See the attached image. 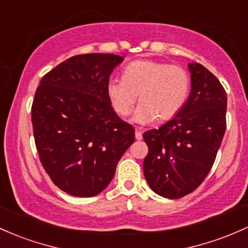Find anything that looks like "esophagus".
Returning a JSON list of instances; mask_svg holds the SVG:
<instances>
[{
	"instance_id": "obj_1",
	"label": "esophagus",
	"mask_w": 248,
	"mask_h": 248,
	"mask_svg": "<svg viewBox=\"0 0 248 248\" xmlns=\"http://www.w3.org/2000/svg\"><path fill=\"white\" fill-rule=\"evenodd\" d=\"M135 139L142 140V130H141V128H135Z\"/></svg>"
}]
</instances>
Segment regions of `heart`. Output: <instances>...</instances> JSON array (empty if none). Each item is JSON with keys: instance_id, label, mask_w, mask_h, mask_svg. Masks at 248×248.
Wrapping results in <instances>:
<instances>
[{"instance_id": "obj_1", "label": "heart", "mask_w": 248, "mask_h": 248, "mask_svg": "<svg viewBox=\"0 0 248 248\" xmlns=\"http://www.w3.org/2000/svg\"><path fill=\"white\" fill-rule=\"evenodd\" d=\"M190 78L186 69L154 60H137L127 64L122 78L108 80L106 92L113 109L128 116L137 103L133 121L147 124L156 119L174 118L186 105Z\"/></svg>"}]
</instances>
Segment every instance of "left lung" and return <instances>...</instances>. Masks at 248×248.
<instances>
[{
    "label": "left lung",
    "mask_w": 248,
    "mask_h": 248,
    "mask_svg": "<svg viewBox=\"0 0 248 248\" xmlns=\"http://www.w3.org/2000/svg\"><path fill=\"white\" fill-rule=\"evenodd\" d=\"M186 105L160 128L147 130L143 174L149 187L179 199L200 186L214 164L226 130L227 95L219 80L197 62L188 63Z\"/></svg>",
    "instance_id": "8db88e82"
}]
</instances>
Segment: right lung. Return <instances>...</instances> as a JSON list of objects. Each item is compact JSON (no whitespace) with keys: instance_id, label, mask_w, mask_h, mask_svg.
Here are the masks:
<instances>
[{"instance_id":"right-lung-1","label":"right lung","mask_w":248,"mask_h":248,"mask_svg":"<svg viewBox=\"0 0 248 248\" xmlns=\"http://www.w3.org/2000/svg\"><path fill=\"white\" fill-rule=\"evenodd\" d=\"M122 61L114 54L73 56L43 76L35 93L31 122L41 164L73 197L101 193L135 140L133 126L119 118L106 92Z\"/></svg>"}]
</instances>
